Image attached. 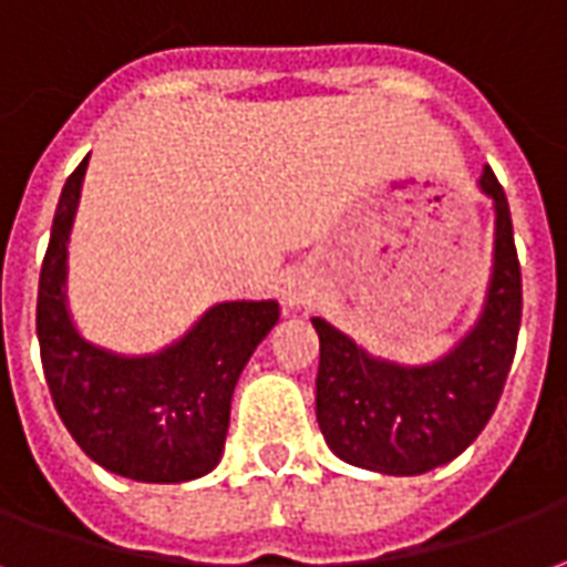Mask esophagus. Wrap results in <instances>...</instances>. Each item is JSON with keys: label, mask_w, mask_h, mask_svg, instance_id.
Segmentation results:
<instances>
[{"label": "esophagus", "mask_w": 567, "mask_h": 567, "mask_svg": "<svg viewBox=\"0 0 567 567\" xmlns=\"http://www.w3.org/2000/svg\"><path fill=\"white\" fill-rule=\"evenodd\" d=\"M289 301H299V299H296V296H289Z\"/></svg>", "instance_id": "esophagus-1"}]
</instances>
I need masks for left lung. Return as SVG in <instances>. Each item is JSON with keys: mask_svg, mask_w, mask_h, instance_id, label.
<instances>
[{"mask_svg": "<svg viewBox=\"0 0 567 567\" xmlns=\"http://www.w3.org/2000/svg\"><path fill=\"white\" fill-rule=\"evenodd\" d=\"M481 189L495 202V266L481 320L432 365L404 369L371 359L320 317L317 423L334 456L380 474H425L447 465L489 423L516 353L523 275L507 198L486 168Z\"/></svg>", "mask_w": 567, "mask_h": 567, "instance_id": "1", "label": "left lung"}]
</instances>
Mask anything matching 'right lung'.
I'll list each match as a JSON object with an SVG mask.
<instances>
[{"label": "right lung", "mask_w": 567, "mask_h": 567, "mask_svg": "<svg viewBox=\"0 0 567 567\" xmlns=\"http://www.w3.org/2000/svg\"><path fill=\"white\" fill-rule=\"evenodd\" d=\"M86 159L65 181L39 278L35 329L53 408L102 468L142 483L196 481L220 462L235 383L278 323V301H223L156 357L126 359L86 344L63 292Z\"/></svg>", "instance_id": "obj_1"}]
</instances>
